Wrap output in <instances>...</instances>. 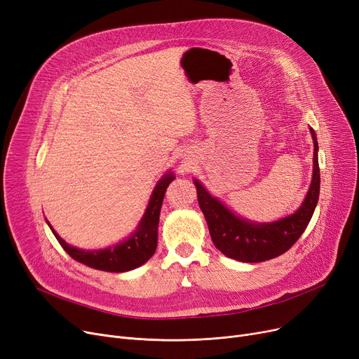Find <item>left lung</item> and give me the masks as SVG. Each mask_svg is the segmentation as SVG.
Segmentation results:
<instances>
[{"mask_svg": "<svg viewBox=\"0 0 359 359\" xmlns=\"http://www.w3.org/2000/svg\"><path fill=\"white\" fill-rule=\"evenodd\" d=\"M310 132L314 144L313 179L304 202L292 215L263 224L240 218L222 202L211 196L201 182L194 180L201 211L208 222L210 234L215 248L221 253L246 263L265 262L284 255L304 233L317 206L320 194V168L317 157L318 144L313 128H310Z\"/></svg>", "mask_w": 359, "mask_h": 359, "instance_id": "left-lung-1", "label": "left lung"}]
</instances>
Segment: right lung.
I'll use <instances>...</instances> for the list:
<instances>
[{"mask_svg":"<svg viewBox=\"0 0 359 359\" xmlns=\"http://www.w3.org/2000/svg\"><path fill=\"white\" fill-rule=\"evenodd\" d=\"M175 175L167 172L156 184L153 195L149 198L148 206L142 219L138 224L135 233H132L125 241L100 250H83L65 243L56 231L50 227L53 236L60 241L62 249L74 259L84 265L104 272H126L135 269L153 256L157 249L158 236V221L163 199L165 195L167 186L172 183Z\"/></svg>","mask_w":359,"mask_h":359,"instance_id":"add662e5","label":"right lung"}]
</instances>
